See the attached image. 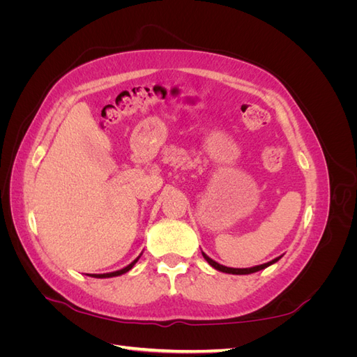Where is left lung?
Instances as JSON below:
<instances>
[{"label":"left lung","mask_w":357,"mask_h":357,"mask_svg":"<svg viewBox=\"0 0 357 357\" xmlns=\"http://www.w3.org/2000/svg\"><path fill=\"white\" fill-rule=\"evenodd\" d=\"M202 256H204L205 261H207V262H208L214 269H218V271H220V273L235 274V275H245V274H253V273L261 271V269H265V268H268V266H271L273 264L278 262L280 259H282V256H283V255H282V256H278V257H275V259H273V261H269V262H266V264L256 265V266H252V268H229V266H225V265H220L219 262L213 261V259H211L210 256L205 255L204 252H202Z\"/></svg>","instance_id":"left-lung-1"}]
</instances>
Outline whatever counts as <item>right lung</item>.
<instances>
[{"mask_svg":"<svg viewBox=\"0 0 357 357\" xmlns=\"http://www.w3.org/2000/svg\"><path fill=\"white\" fill-rule=\"evenodd\" d=\"M142 257V255H139L137 259H134V261L129 264V265H126L125 268H122V269H117V271H113V273H105V274H88V275H91V277H95V278H110V277H117V275H122V274H125V273H128L129 269H132V266L137 264V261L138 259Z\"/></svg>","mask_w":357,"mask_h":357,"instance_id":"1","label":"right lung"}]
</instances>
